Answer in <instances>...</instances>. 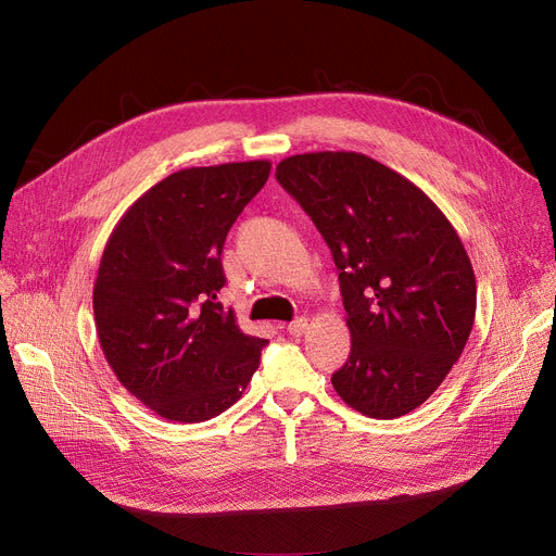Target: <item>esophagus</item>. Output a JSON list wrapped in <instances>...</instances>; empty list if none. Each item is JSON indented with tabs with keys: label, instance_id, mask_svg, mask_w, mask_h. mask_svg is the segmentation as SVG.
Wrapping results in <instances>:
<instances>
[{
	"label": "esophagus",
	"instance_id": "34e87169",
	"mask_svg": "<svg viewBox=\"0 0 556 556\" xmlns=\"http://www.w3.org/2000/svg\"><path fill=\"white\" fill-rule=\"evenodd\" d=\"M306 329H308V319H306V317H298V319H293V323H290V325L286 327V331H288L290 336H295V338H300Z\"/></svg>",
	"mask_w": 556,
	"mask_h": 556
}]
</instances>
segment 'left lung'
<instances>
[{"label": "left lung", "mask_w": 556, "mask_h": 556, "mask_svg": "<svg viewBox=\"0 0 556 556\" xmlns=\"http://www.w3.org/2000/svg\"><path fill=\"white\" fill-rule=\"evenodd\" d=\"M277 182L327 241L352 331L331 376L340 399L396 419L442 386L476 317V275L457 231L410 180L363 153L279 162Z\"/></svg>", "instance_id": "1"}]
</instances>
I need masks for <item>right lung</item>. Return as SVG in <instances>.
<instances>
[{
    "label": "right lung",
    "mask_w": 556,
    "mask_h": 556,
    "mask_svg": "<svg viewBox=\"0 0 556 556\" xmlns=\"http://www.w3.org/2000/svg\"><path fill=\"white\" fill-rule=\"evenodd\" d=\"M270 162L170 173L124 214L94 283L99 342L119 383L164 419L198 424L237 403L268 340L216 298L227 231Z\"/></svg>",
    "instance_id": "obj_1"
}]
</instances>
